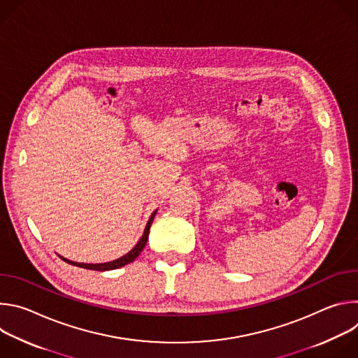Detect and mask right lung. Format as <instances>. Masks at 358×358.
<instances>
[{
  "label": "right lung",
  "instance_id": "right-lung-1",
  "mask_svg": "<svg viewBox=\"0 0 358 358\" xmlns=\"http://www.w3.org/2000/svg\"><path fill=\"white\" fill-rule=\"evenodd\" d=\"M156 213H157V211H155V213L151 214V217H150V220H148V222H147V225H145V229H144V232H143V236H141L140 241L136 243V246H134L129 253H126L124 257H122V258H119V259H116V261L106 262V264H78V262H72V261H69V259H65V258H62V257H61V258H62L65 262H68V264H71V265H73V266H79V268H83V269H90V271H100V272H103V271L119 269V268H122V266H124V265L133 262V261L138 257V253L143 250V248L145 246L147 239H148L150 227H151V224H152V220H155Z\"/></svg>",
  "mask_w": 358,
  "mask_h": 358
}]
</instances>
